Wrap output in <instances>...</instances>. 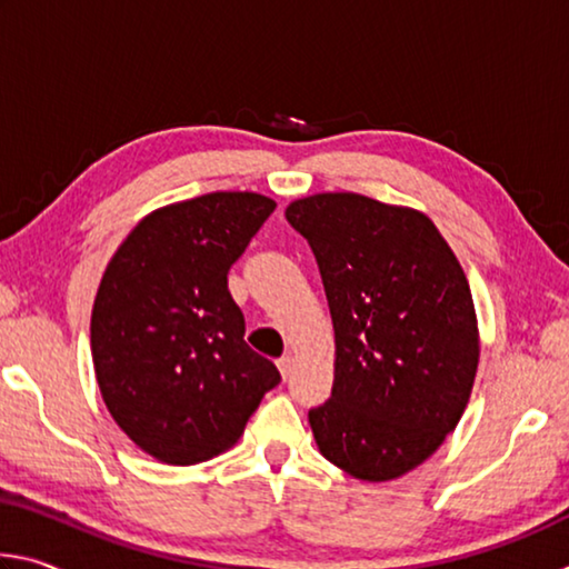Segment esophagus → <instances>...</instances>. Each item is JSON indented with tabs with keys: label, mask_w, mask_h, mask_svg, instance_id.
<instances>
[{
	"label": "esophagus",
	"mask_w": 569,
	"mask_h": 569,
	"mask_svg": "<svg viewBox=\"0 0 569 569\" xmlns=\"http://www.w3.org/2000/svg\"><path fill=\"white\" fill-rule=\"evenodd\" d=\"M278 369H281V377H283V379L291 377V371H293V356H291V353H283L281 359H278Z\"/></svg>",
	"instance_id": "34e87169"
}]
</instances>
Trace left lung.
<instances>
[{"mask_svg":"<svg viewBox=\"0 0 569 569\" xmlns=\"http://www.w3.org/2000/svg\"><path fill=\"white\" fill-rule=\"evenodd\" d=\"M313 250L336 333L331 399L308 411L321 455L366 481L407 475L455 431L475 383V301L427 216L356 192L286 208Z\"/></svg>","mask_w":569,"mask_h":569,"instance_id":"obj_1","label":"left lung"}]
</instances>
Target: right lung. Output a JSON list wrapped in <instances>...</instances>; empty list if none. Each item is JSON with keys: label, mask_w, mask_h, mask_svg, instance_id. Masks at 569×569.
Here are the masks:
<instances>
[{"label": "right lung", "mask_w": 569, "mask_h": 569, "mask_svg": "<svg viewBox=\"0 0 569 569\" xmlns=\"http://www.w3.org/2000/svg\"><path fill=\"white\" fill-rule=\"evenodd\" d=\"M276 210L258 192H208L150 213L108 263L92 308V361L112 419L166 465L236 445L276 363L246 343L228 271Z\"/></svg>", "instance_id": "right-lung-1"}]
</instances>
